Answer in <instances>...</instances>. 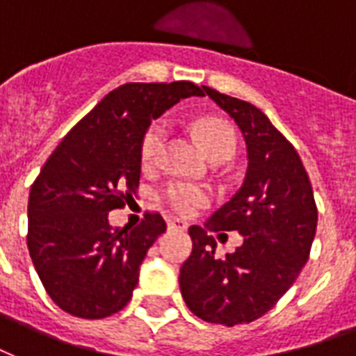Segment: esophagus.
<instances>
[{"label": "esophagus", "instance_id": "34e87169", "mask_svg": "<svg viewBox=\"0 0 356 356\" xmlns=\"http://www.w3.org/2000/svg\"><path fill=\"white\" fill-rule=\"evenodd\" d=\"M167 227H168V231H186V229H188V223H186V221H184V219H168V223H167Z\"/></svg>", "mask_w": 356, "mask_h": 356}]
</instances>
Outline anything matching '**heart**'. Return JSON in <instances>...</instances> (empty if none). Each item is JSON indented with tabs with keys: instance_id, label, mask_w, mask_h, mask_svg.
<instances>
[{
	"instance_id": "1",
	"label": "heart",
	"mask_w": 356,
	"mask_h": 356,
	"mask_svg": "<svg viewBox=\"0 0 356 356\" xmlns=\"http://www.w3.org/2000/svg\"><path fill=\"white\" fill-rule=\"evenodd\" d=\"M195 137L199 138L202 148L210 159H231L236 152L238 137L231 125L219 120V118H199L193 122ZM167 140V122L154 120L144 131L140 140V163L143 167H156L165 148ZM157 200L163 207L178 216H191L197 210L208 204V193L204 189L197 188L193 184L186 181H168L159 191Z\"/></svg>"
}]
</instances>
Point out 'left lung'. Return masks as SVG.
I'll list each match as a JSON object with an SVG mask.
<instances>
[{"label":"left lung","instance_id":"left-lung-1","mask_svg":"<svg viewBox=\"0 0 356 356\" xmlns=\"http://www.w3.org/2000/svg\"><path fill=\"white\" fill-rule=\"evenodd\" d=\"M202 90L234 118L250 159L244 186L208 227L238 231L244 244L218 257L207 229L189 227L193 251L181 264L180 291L197 317L234 327L263 317L295 283L309 257L317 207L298 152L268 118L248 101Z\"/></svg>","mask_w":356,"mask_h":356}]
</instances>
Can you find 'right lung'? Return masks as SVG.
I'll list each match as a JSON object with an SVG mask.
<instances>
[{"label":"right lung","mask_w":356,"mask_h":356,"mask_svg":"<svg viewBox=\"0 0 356 356\" xmlns=\"http://www.w3.org/2000/svg\"><path fill=\"white\" fill-rule=\"evenodd\" d=\"M204 95L193 82H129L112 90L67 133L31 184L28 250L48 296L80 319L127 306L146 251L167 231L146 212L135 229H112L140 181V140L152 120L180 99Z\"/></svg>","instance_id":"right-lung-1"}]
</instances>
